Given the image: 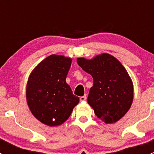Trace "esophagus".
I'll return each mask as SVG.
<instances>
[{
	"label": "esophagus",
	"mask_w": 154,
	"mask_h": 154,
	"mask_svg": "<svg viewBox=\"0 0 154 154\" xmlns=\"http://www.w3.org/2000/svg\"><path fill=\"white\" fill-rule=\"evenodd\" d=\"M80 101H85V100H86V95H84V96H82V97H80Z\"/></svg>",
	"instance_id": "esophagus-1"
}]
</instances>
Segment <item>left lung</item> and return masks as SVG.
Wrapping results in <instances>:
<instances>
[{"label": "left lung", "instance_id": "1", "mask_svg": "<svg viewBox=\"0 0 154 154\" xmlns=\"http://www.w3.org/2000/svg\"><path fill=\"white\" fill-rule=\"evenodd\" d=\"M77 62L93 77L87 101L94 114L106 124L118 122L127 112L133 99V83L125 67L107 54L91 60L77 58Z\"/></svg>", "mask_w": 154, "mask_h": 154}]
</instances>
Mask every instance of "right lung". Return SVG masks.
I'll return each instance as SVG.
<instances>
[{"label": "right lung", "instance_id": "right-lung-1", "mask_svg": "<svg viewBox=\"0 0 154 154\" xmlns=\"http://www.w3.org/2000/svg\"><path fill=\"white\" fill-rule=\"evenodd\" d=\"M71 60L51 55L42 61L29 75L27 101L31 112L45 125L54 127L64 123L79 103L66 79Z\"/></svg>", "mask_w": 154, "mask_h": 154}]
</instances>
